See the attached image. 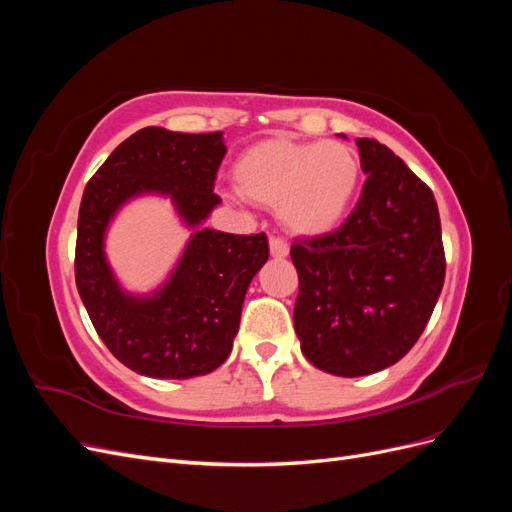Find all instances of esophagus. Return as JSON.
Segmentation results:
<instances>
[{"label":"esophagus","instance_id":"esophagus-1","mask_svg":"<svg viewBox=\"0 0 512 512\" xmlns=\"http://www.w3.org/2000/svg\"><path fill=\"white\" fill-rule=\"evenodd\" d=\"M269 250L273 258H286L288 256V243L280 237H271L269 239Z\"/></svg>","mask_w":512,"mask_h":512}]
</instances>
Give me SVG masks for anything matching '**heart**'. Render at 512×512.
Listing matches in <instances>:
<instances>
[{"label": "heart", "mask_w": 512, "mask_h": 512, "mask_svg": "<svg viewBox=\"0 0 512 512\" xmlns=\"http://www.w3.org/2000/svg\"><path fill=\"white\" fill-rule=\"evenodd\" d=\"M361 158L337 141L299 143L275 136L241 151L232 179L250 203L277 209L301 237H322L342 224L361 188Z\"/></svg>", "instance_id": "b5f03b06"}]
</instances>
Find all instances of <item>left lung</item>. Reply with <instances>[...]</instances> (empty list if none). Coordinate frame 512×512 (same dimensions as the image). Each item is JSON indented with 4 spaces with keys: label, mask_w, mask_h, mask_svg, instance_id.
<instances>
[{
    "label": "left lung",
    "mask_w": 512,
    "mask_h": 512,
    "mask_svg": "<svg viewBox=\"0 0 512 512\" xmlns=\"http://www.w3.org/2000/svg\"><path fill=\"white\" fill-rule=\"evenodd\" d=\"M367 175L346 222L294 241L299 273L294 331L305 359L333 376H367L418 342L444 286L436 198L406 162L356 138Z\"/></svg>",
    "instance_id": "1"
}]
</instances>
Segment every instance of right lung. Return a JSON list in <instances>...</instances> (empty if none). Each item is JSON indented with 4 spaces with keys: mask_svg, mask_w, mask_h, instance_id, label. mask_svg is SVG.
<instances>
[{
    "mask_svg": "<svg viewBox=\"0 0 512 512\" xmlns=\"http://www.w3.org/2000/svg\"><path fill=\"white\" fill-rule=\"evenodd\" d=\"M222 132L143 128L89 179L79 209L74 277L91 324L117 361L141 376L185 380L218 369L239 331L247 286L269 258L265 232L230 235L198 228L170 280L153 297L126 294L104 258V232L132 196L168 194L188 226L220 203L215 175Z\"/></svg>",
    "mask_w": 512,
    "mask_h": 512,
    "instance_id": "right-lung-1",
    "label": "right lung"
}]
</instances>
